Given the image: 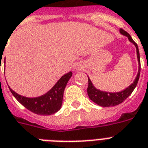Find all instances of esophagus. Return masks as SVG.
Returning a JSON list of instances; mask_svg holds the SVG:
<instances>
[{
    "label": "esophagus",
    "mask_w": 148,
    "mask_h": 148,
    "mask_svg": "<svg viewBox=\"0 0 148 148\" xmlns=\"http://www.w3.org/2000/svg\"><path fill=\"white\" fill-rule=\"evenodd\" d=\"M75 69H79H79H80V67H79V66H77V67H76V68H75Z\"/></svg>",
    "instance_id": "esophagus-1"
}]
</instances>
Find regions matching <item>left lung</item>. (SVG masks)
<instances>
[{"label": "left lung", "mask_w": 148, "mask_h": 148, "mask_svg": "<svg viewBox=\"0 0 148 148\" xmlns=\"http://www.w3.org/2000/svg\"><path fill=\"white\" fill-rule=\"evenodd\" d=\"M119 32L122 35L126 36L129 38V41L132 42L133 45H135L136 47V52H137V57L138 61V72L137 76L134 80V82L132 83V85H130L128 88L123 90V91H119V92H107V91H100L98 89H97L95 87L88 78V86L87 91L88 95L89 98L91 99V101H93L94 103H97L99 106L101 107H113V106H116V105L119 104V103H123V101H125L127 97H129V95L132 93V91H134V89L135 88L136 85L138 82L139 76H140V72H141V63H140V54H139L138 47V45L135 43V41H133V39L132 38L131 35H129V33L124 31L123 29H119Z\"/></svg>", "instance_id": "1"}]
</instances>
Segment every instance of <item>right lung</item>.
Masks as SVG:
<instances>
[{
  "label": "right lung",
  "mask_w": 148,
  "mask_h": 148,
  "mask_svg": "<svg viewBox=\"0 0 148 148\" xmlns=\"http://www.w3.org/2000/svg\"><path fill=\"white\" fill-rule=\"evenodd\" d=\"M72 75V72H69L63 75L49 91L40 97H24L16 93L10 86L9 88L14 97L26 109L38 115H51L57 113L60 109L63 103V91Z\"/></svg>",
  "instance_id": "add662e5"
}]
</instances>
